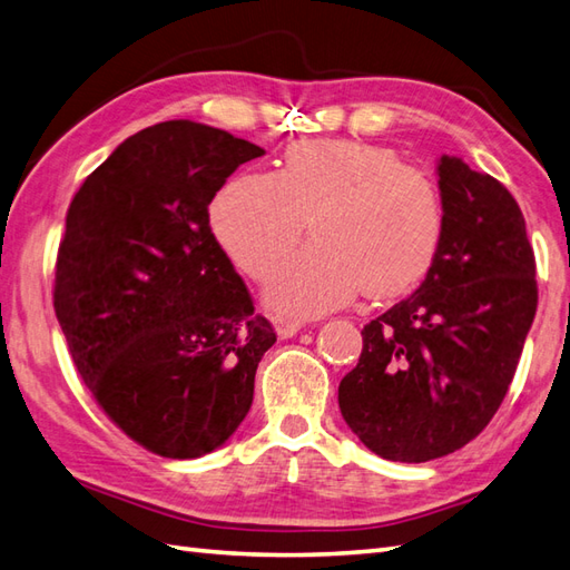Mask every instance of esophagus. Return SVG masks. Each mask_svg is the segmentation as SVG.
<instances>
[{
	"instance_id": "obj_1",
	"label": "esophagus",
	"mask_w": 570,
	"mask_h": 570,
	"mask_svg": "<svg viewBox=\"0 0 570 570\" xmlns=\"http://www.w3.org/2000/svg\"><path fill=\"white\" fill-rule=\"evenodd\" d=\"M302 326H305V322L293 320V317H277L275 320V332H277V336H281V338L295 336Z\"/></svg>"
}]
</instances>
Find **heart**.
<instances>
[{
	"label": "heart",
	"mask_w": 570,
	"mask_h": 570,
	"mask_svg": "<svg viewBox=\"0 0 570 570\" xmlns=\"http://www.w3.org/2000/svg\"><path fill=\"white\" fill-rule=\"evenodd\" d=\"M312 217L314 246L268 287L297 317L336 309L365 289L395 297L432 268L444 205L429 175L390 148L358 141H299L275 173H238L209 205V226L236 268L268 281Z\"/></svg>",
	"instance_id": "obj_1"
}]
</instances>
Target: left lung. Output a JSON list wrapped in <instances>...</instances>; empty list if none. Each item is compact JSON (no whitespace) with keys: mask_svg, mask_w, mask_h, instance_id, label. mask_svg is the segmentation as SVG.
<instances>
[{"mask_svg":"<svg viewBox=\"0 0 570 570\" xmlns=\"http://www.w3.org/2000/svg\"><path fill=\"white\" fill-rule=\"evenodd\" d=\"M444 236L424 283L363 326L338 385L351 432L381 459L424 463L498 412L537 314V261L510 189L441 156Z\"/></svg>","mask_w":570,"mask_h":570,"instance_id":"obj_1","label":"left lung"}]
</instances>
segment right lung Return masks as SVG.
Wrapping results in <instances>:
<instances>
[{"instance_id": "right-lung-1", "label": "right lung", "mask_w": 570, "mask_h": 570, "mask_svg": "<svg viewBox=\"0 0 570 570\" xmlns=\"http://www.w3.org/2000/svg\"><path fill=\"white\" fill-rule=\"evenodd\" d=\"M258 156L229 131L163 121L70 202L56 317L99 407L163 459H199L236 432L277 338L209 226L214 195Z\"/></svg>"}]
</instances>
